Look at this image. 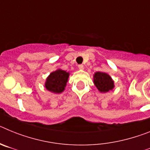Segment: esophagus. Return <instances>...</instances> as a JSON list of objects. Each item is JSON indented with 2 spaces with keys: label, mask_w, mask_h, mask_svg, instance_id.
<instances>
[{
  "label": "esophagus",
  "mask_w": 150,
  "mask_h": 150,
  "mask_svg": "<svg viewBox=\"0 0 150 150\" xmlns=\"http://www.w3.org/2000/svg\"><path fill=\"white\" fill-rule=\"evenodd\" d=\"M78 67H79V70H83V69H84V67H83V64H79V65H78Z\"/></svg>",
  "instance_id": "1"
}]
</instances>
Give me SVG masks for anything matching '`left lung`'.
<instances>
[{
  "label": "left lung",
  "mask_w": 150,
  "mask_h": 150,
  "mask_svg": "<svg viewBox=\"0 0 150 150\" xmlns=\"http://www.w3.org/2000/svg\"><path fill=\"white\" fill-rule=\"evenodd\" d=\"M93 82L96 88L100 93H107L114 88L113 79L107 73L98 71L93 75Z\"/></svg>",
  "instance_id": "8db88e82"
}]
</instances>
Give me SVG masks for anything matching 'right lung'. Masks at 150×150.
I'll use <instances>...</instances> for the list:
<instances>
[{
	"label": "right lung",
	"instance_id": "add662e5",
	"mask_svg": "<svg viewBox=\"0 0 150 150\" xmlns=\"http://www.w3.org/2000/svg\"><path fill=\"white\" fill-rule=\"evenodd\" d=\"M69 76V72L62 69H57L47 76L44 83L45 88L54 94L62 93L65 89Z\"/></svg>",
	"mask_w": 150,
	"mask_h": 150
}]
</instances>
